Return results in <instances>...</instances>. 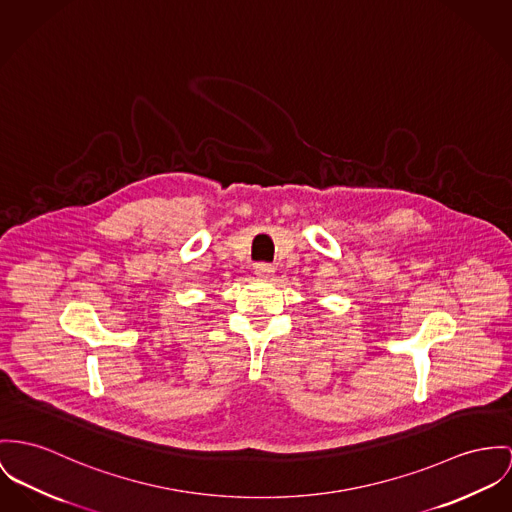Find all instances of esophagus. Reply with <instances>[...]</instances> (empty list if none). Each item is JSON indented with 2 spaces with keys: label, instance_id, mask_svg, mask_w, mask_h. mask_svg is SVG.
<instances>
[{
  "label": "esophagus",
  "instance_id": "esophagus-1",
  "mask_svg": "<svg viewBox=\"0 0 512 512\" xmlns=\"http://www.w3.org/2000/svg\"><path fill=\"white\" fill-rule=\"evenodd\" d=\"M253 273H255L257 278H261V280H271L275 276V267L267 265V263H259Z\"/></svg>",
  "mask_w": 512,
  "mask_h": 512
}]
</instances>
